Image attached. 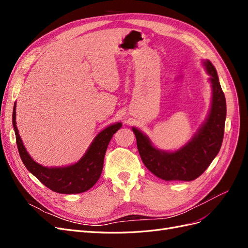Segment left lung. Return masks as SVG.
I'll return each instance as SVG.
<instances>
[{"mask_svg":"<svg viewBox=\"0 0 248 248\" xmlns=\"http://www.w3.org/2000/svg\"><path fill=\"white\" fill-rule=\"evenodd\" d=\"M202 66L211 84V107L205 122L184 146L176 151H164L153 146L145 133L132 127L142 162L152 174L166 181L197 179L213 161L222 144L227 117L226 97L212 63L206 60Z\"/></svg>","mask_w":248,"mask_h":248,"instance_id":"obj_1","label":"left lung"}]
</instances>
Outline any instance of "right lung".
Returning <instances> with one entry per match:
<instances>
[{"label":"right lung","mask_w":248,"mask_h":248,"mask_svg":"<svg viewBox=\"0 0 248 248\" xmlns=\"http://www.w3.org/2000/svg\"><path fill=\"white\" fill-rule=\"evenodd\" d=\"M16 103H14L12 124L16 137V144L19 156L27 170L33 174L47 188L58 193L70 194L80 193L92 188L98 181L103 169V160L108 146L112 136L122 127L121 122H117L101 130L81 158L66 167H44L36 162L25 148L19 137L16 126Z\"/></svg>","instance_id":"right-lung-1"}]
</instances>
